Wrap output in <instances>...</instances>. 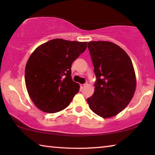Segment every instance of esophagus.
Wrapping results in <instances>:
<instances>
[{"label":"esophagus","instance_id":"esophagus-1","mask_svg":"<svg viewBox=\"0 0 155 155\" xmlns=\"http://www.w3.org/2000/svg\"><path fill=\"white\" fill-rule=\"evenodd\" d=\"M86 85H87V84H86V83H85V84H81V88H84V87H85Z\"/></svg>","mask_w":155,"mask_h":155}]
</instances>
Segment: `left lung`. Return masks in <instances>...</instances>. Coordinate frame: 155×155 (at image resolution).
<instances>
[{
	"label": "left lung",
	"mask_w": 155,
	"mask_h": 155,
	"mask_svg": "<svg viewBox=\"0 0 155 155\" xmlns=\"http://www.w3.org/2000/svg\"><path fill=\"white\" fill-rule=\"evenodd\" d=\"M87 47L96 77L94 93L87 99L89 107L104 118L115 116L134 95L136 77L132 61L124 50L110 41H90Z\"/></svg>",
	"instance_id": "8db88e82"
}]
</instances>
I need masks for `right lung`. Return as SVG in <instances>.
Listing matches in <instances>:
<instances>
[{
  "label": "right lung",
  "mask_w": 155,
  "mask_h": 155,
  "mask_svg": "<svg viewBox=\"0 0 155 155\" xmlns=\"http://www.w3.org/2000/svg\"><path fill=\"white\" fill-rule=\"evenodd\" d=\"M87 42L54 39L38 46L28 59L25 83L39 109L53 114L69 105L80 86L72 81L71 65Z\"/></svg>",
  "instance_id": "add662e5"
}]
</instances>
